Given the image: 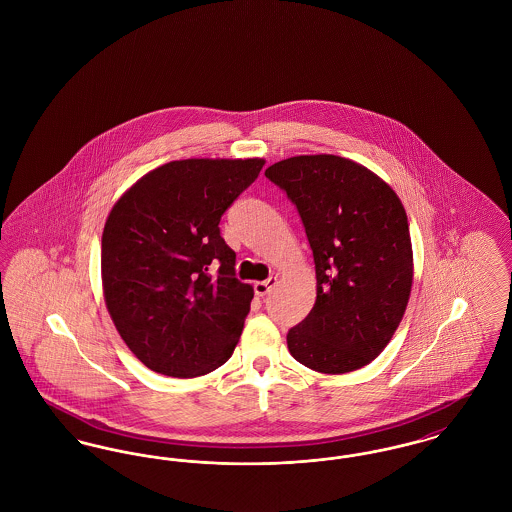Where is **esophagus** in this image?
<instances>
[{"instance_id": "34e87169", "label": "esophagus", "mask_w": 512, "mask_h": 512, "mask_svg": "<svg viewBox=\"0 0 512 512\" xmlns=\"http://www.w3.org/2000/svg\"><path fill=\"white\" fill-rule=\"evenodd\" d=\"M277 285V277H269V279H264V281H256L254 283V293L258 296H266L268 295L269 291L273 289Z\"/></svg>"}]
</instances>
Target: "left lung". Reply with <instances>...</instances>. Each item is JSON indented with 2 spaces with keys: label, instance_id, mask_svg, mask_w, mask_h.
Returning <instances> with one entry per match:
<instances>
[{
  "label": "left lung",
  "instance_id": "obj_1",
  "mask_svg": "<svg viewBox=\"0 0 512 512\" xmlns=\"http://www.w3.org/2000/svg\"><path fill=\"white\" fill-rule=\"evenodd\" d=\"M266 177L293 200L316 264V304L287 333L289 352L322 374L370 364L397 331L412 289L401 198L368 167L333 154L281 160Z\"/></svg>",
  "mask_w": 512,
  "mask_h": 512
}]
</instances>
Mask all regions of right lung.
I'll return each instance as SVG.
<instances>
[{"instance_id": "obj_1", "label": "right lung", "mask_w": 512, "mask_h": 512, "mask_svg": "<svg viewBox=\"0 0 512 512\" xmlns=\"http://www.w3.org/2000/svg\"><path fill=\"white\" fill-rule=\"evenodd\" d=\"M266 160L163 163L125 190L102 233V289L125 345L150 370L198 377L239 343L254 289L235 277L219 219Z\"/></svg>"}]
</instances>
